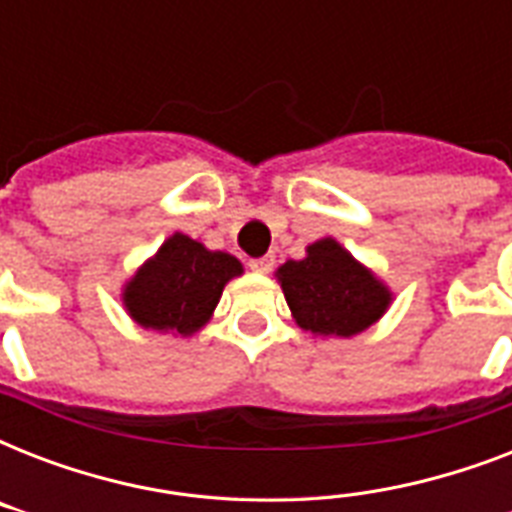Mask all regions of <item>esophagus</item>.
I'll return each instance as SVG.
<instances>
[{"label":"esophagus","instance_id":"obj_1","mask_svg":"<svg viewBox=\"0 0 512 512\" xmlns=\"http://www.w3.org/2000/svg\"><path fill=\"white\" fill-rule=\"evenodd\" d=\"M273 265H276V257L273 255H263V257H255V260H249V268L255 273H271Z\"/></svg>","mask_w":512,"mask_h":512}]
</instances>
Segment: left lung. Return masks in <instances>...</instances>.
<instances>
[{
    "instance_id": "left-lung-1",
    "label": "left lung",
    "mask_w": 512,
    "mask_h": 512,
    "mask_svg": "<svg viewBox=\"0 0 512 512\" xmlns=\"http://www.w3.org/2000/svg\"><path fill=\"white\" fill-rule=\"evenodd\" d=\"M279 281L295 321L313 335H358L390 303L388 289L335 239L311 244L303 260H287L279 268Z\"/></svg>"
}]
</instances>
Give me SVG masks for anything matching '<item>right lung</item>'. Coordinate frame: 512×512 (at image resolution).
<instances>
[{
  "label": "right lung",
  "instance_id": "obj_1",
  "mask_svg": "<svg viewBox=\"0 0 512 512\" xmlns=\"http://www.w3.org/2000/svg\"><path fill=\"white\" fill-rule=\"evenodd\" d=\"M241 273L228 252H209L175 233L127 284L124 305L140 327L193 335L209 321L223 287Z\"/></svg>",
  "mask_w": 512,
  "mask_h": 512
}]
</instances>
